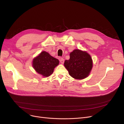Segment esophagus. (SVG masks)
<instances>
[{"instance_id": "esophagus-1", "label": "esophagus", "mask_w": 124, "mask_h": 124, "mask_svg": "<svg viewBox=\"0 0 124 124\" xmlns=\"http://www.w3.org/2000/svg\"><path fill=\"white\" fill-rule=\"evenodd\" d=\"M60 63H61V64H63V63H64V59H63V58H60Z\"/></svg>"}]
</instances>
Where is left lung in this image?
I'll list each match as a JSON object with an SVG mask.
<instances>
[{
    "label": "left lung",
    "instance_id": "left-lung-1",
    "mask_svg": "<svg viewBox=\"0 0 124 124\" xmlns=\"http://www.w3.org/2000/svg\"><path fill=\"white\" fill-rule=\"evenodd\" d=\"M64 66L71 77L80 80L88 76L93 62L90 55L86 51L75 49L70 53L69 59L65 61Z\"/></svg>",
    "mask_w": 124,
    "mask_h": 124
}]
</instances>
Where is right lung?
I'll list each match as a JSON object with an SVG mask.
<instances>
[{
  "instance_id": "1",
  "label": "right lung",
  "mask_w": 124,
  "mask_h": 124,
  "mask_svg": "<svg viewBox=\"0 0 124 124\" xmlns=\"http://www.w3.org/2000/svg\"><path fill=\"white\" fill-rule=\"evenodd\" d=\"M59 64L58 59L51 56L48 52L42 51L34 58L32 65L38 73L47 77L53 73L54 68Z\"/></svg>"
}]
</instances>
